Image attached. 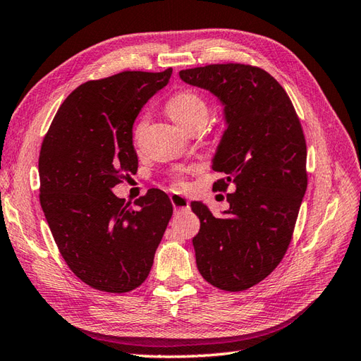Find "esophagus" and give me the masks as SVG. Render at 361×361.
<instances>
[{"mask_svg": "<svg viewBox=\"0 0 361 361\" xmlns=\"http://www.w3.org/2000/svg\"><path fill=\"white\" fill-rule=\"evenodd\" d=\"M171 202L175 210H183L189 207V200L184 198L183 195H178V193H172L171 195Z\"/></svg>", "mask_w": 361, "mask_h": 361, "instance_id": "obj_1", "label": "esophagus"}]
</instances>
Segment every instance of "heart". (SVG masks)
Returning a JSON list of instances; mask_svg holds the SVG:
<instances>
[{"label": "heart", "mask_w": 361, "mask_h": 361, "mask_svg": "<svg viewBox=\"0 0 361 361\" xmlns=\"http://www.w3.org/2000/svg\"><path fill=\"white\" fill-rule=\"evenodd\" d=\"M168 113L181 128L193 131L195 128H202L209 118V102L207 97L202 94L200 90L195 88H184L178 91L177 94L172 96L168 102ZM145 125V117L138 120L134 128V135L142 131ZM193 171V168H188L186 172ZM173 186L183 188L184 178L183 173H175L172 177Z\"/></svg>", "instance_id": "obj_1"}]
</instances>
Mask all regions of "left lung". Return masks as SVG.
I'll return each mask as SVG.
<instances>
[{
    "mask_svg": "<svg viewBox=\"0 0 361 361\" xmlns=\"http://www.w3.org/2000/svg\"><path fill=\"white\" fill-rule=\"evenodd\" d=\"M226 105L227 129L212 169L224 177L228 210L214 216L198 201L193 238L197 267L219 290L244 291L259 283L288 250L308 186L307 142L293 102L270 73L248 63H210L180 71Z\"/></svg>",
    "mask_w": 361,
    "mask_h": 361,
    "instance_id": "obj_1",
    "label": "left lung"
}]
</instances>
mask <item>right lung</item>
Returning <instances> with one entry per match:
<instances>
[{"mask_svg": "<svg viewBox=\"0 0 361 361\" xmlns=\"http://www.w3.org/2000/svg\"><path fill=\"white\" fill-rule=\"evenodd\" d=\"M172 68L88 80L63 100L39 152V201L59 253L91 288L128 293L151 271L172 216L169 197L149 189L125 204L111 189L137 172L133 125L168 85Z\"/></svg>", "mask_w": 361, "mask_h": 361, "instance_id": "1", "label": "right lung"}]
</instances>
